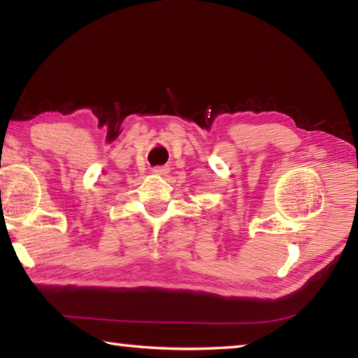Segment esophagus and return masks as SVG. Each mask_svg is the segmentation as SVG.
<instances>
[{
    "label": "esophagus",
    "instance_id": "1",
    "mask_svg": "<svg viewBox=\"0 0 358 358\" xmlns=\"http://www.w3.org/2000/svg\"><path fill=\"white\" fill-rule=\"evenodd\" d=\"M168 171H169V169L166 166H154V168H152V173L158 174V176H165Z\"/></svg>",
    "mask_w": 358,
    "mask_h": 358
}]
</instances>
